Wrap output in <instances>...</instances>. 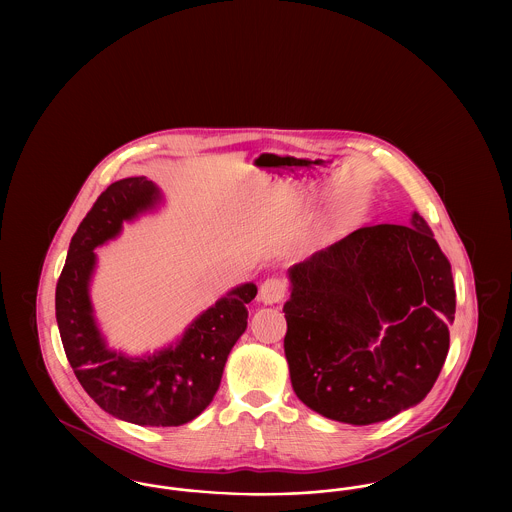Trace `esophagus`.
Here are the masks:
<instances>
[{"mask_svg": "<svg viewBox=\"0 0 512 512\" xmlns=\"http://www.w3.org/2000/svg\"><path fill=\"white\" fill-rule=\"evenodd\" d=\"M284 297H286V284L280 278H268V280H265L261 284V288H259V295H257V299L261 303H265V305L280 303Z\"/></svg>", "mask_w": 512, "mask_h": 512, "instance_id": "esophagus-1", "label": "esophagus"}]
</instances>
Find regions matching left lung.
<instances>
[{
	"label": "left lung",
	"mask_w": 512,
	"mask_h": 512,
	"mask_svg": "<svg viewBox=\"0 0 512 512\" xmlns=\"http://www.w3.org/2000/svg\"><path fill=\"white\" fill-rule=\"evenodd\" d=\"M284 353L315 413L366 426L418 405L455 320L451 265L426 220L365 226L288 270Z\"/></svg>",
	"instance_id": "obj_1"
}]
</instances>
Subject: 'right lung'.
<instances>
[{
  "mask_svg": "<svg viewBox=\"0 0 512 512\" xmlns=\"http://www.w3.org/2000/svg\"><path fill=\"white\" fill-rule=\"evenodd\" d=\"M165 197L146 176L122 178L99 195L69 245L55 290V317L67 359L105 413L138 426H180L203 413L219 390L226 359L247 328L253 282L224 293L182 336L142 357L107 345L90 297L96 247L121 236L122 224L157 211Z\"/></svg>",
  "mask_w": 512,
  "mask_h": 512,
  "instance_id": "obj_1",
  "label": "right lung"
}]
</instances>
